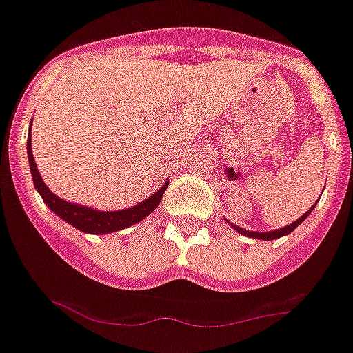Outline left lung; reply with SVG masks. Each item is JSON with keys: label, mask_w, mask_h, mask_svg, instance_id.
<instances>
[{"label": "left lung", "mask_w": 353, "mask_h": 353, "mask_svg": "<svg viewBox=\"0 0 353 353\" xmlns=\"http://www.w3.org/2000/svg\"><path fill=\"white\" fill-rule=\"evenodd\" d=\"M312 210H314V205H312V208H309V210H307L305 214L302 215V217L296 219L295 222H292V224L286 225V228L276 229V231H272V232H255V231H246V229L236 228V225H234V229H236V231L241 232V234H245V236H252V238H259V239H276V238H281V236H285V234H290V232H292L293 229L299 228V225L302 224L303 221H305L307 215H309L310 212H312Z\"/></svg>", "instance_id": "8db88e82"}]
</instances>
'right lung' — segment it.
Wrapping results in <instances>:
<instances>
[{
	"label": "right lung",
	"mask_w": 353,
	"mask_h": 353,
	"mask_svg": "<svg viewBox=\"0 0 353 353\" xmlns=\"http://www.w3.org/2000/svg\"><path fill=\"white\" fill-rule=\"evenodd\" d=\"M32 124V122H30ZM27 155H29V165H30V174H32L34 186H36L37 193L41 194V198L44 200V203L58 215L63 221H67L68 224H72L74 228H77L82 232H91V234H105V232H114L121 231V229L129 228L132 224H138L139 221L146 217L148 214H152L157 208V205L162 200L163 193L167 190V184H163L155 194H152L150 198H146L145 201L138 203L136 207L128 208V210H117V212H100L94 210L90 207H82V205H74L68 203V201L61 200L57 194L51 193L48 190L46 184L41 179V174L37 170L36 162H34L32 148H30V134L27 138Z\"/></svg>",
	"instance_id": "add662e5"
}]
</instances>
